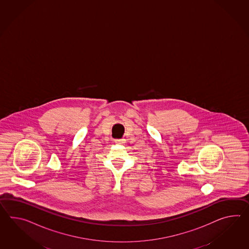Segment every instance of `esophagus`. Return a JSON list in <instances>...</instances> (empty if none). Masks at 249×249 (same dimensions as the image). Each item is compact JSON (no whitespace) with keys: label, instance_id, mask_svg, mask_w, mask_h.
<instances>
[{"label":"esophagus","instance_id":"1","mask_svg":"<svg viewBox=\"0 0 249 249\" xmlns=\"http://www.w3.org/2000/svg\"><path fill=\"white\" fill-rule=\"evenodd\" d=\"M115 143L117 144H124L125 143V140L122 139V140H116Z\"/></svg>","mask_w":249,"mask_h":249}]
</instances>
